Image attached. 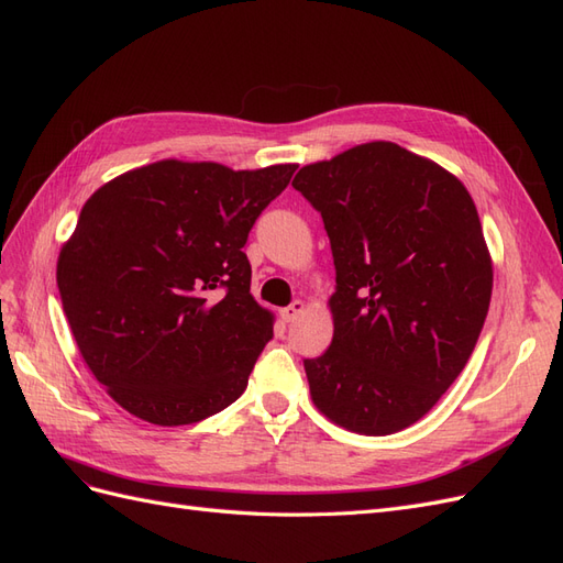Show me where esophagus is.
Masks as SVG:
<instances>
[{"mask_svg": "<svg viewBox=\"0 0 563 563\" xmlns=\"http://www.w3.org/2000/svg\"><path fill=\"white\" fill-rule=\"evenodd\" d=\"M303 307H307V303H303L301 299H295V301L290 303V307L283 309V318L287 320V323H292V320L299 318V313L303 311Z\"/></svg>", "mask_w": 563, "mask_h": 563, "instance_id": "obj_1", "label": "esophagus"}]
</instances>
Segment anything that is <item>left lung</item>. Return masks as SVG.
<instances>
[{"label": "left lung", "mask_w": 563, "mask_h": 563, "mask_svg": "<svg viewBox=\"0 0 563 563\" xmlns=\"http://www.w3.org/2000/svg\"><path fill=\"white\" fill-rule=\"evenodd\" d=\"M334 260V334L303 358L332 422L387 437L427 415L467 365L493 290L474 200L453 174L389 141L301 167Z\"/></svg>", "instance_id": "8db88e82"}]
</instances>
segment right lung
I'll return each instance as SVG.
<instances>
[{
    "label": "right lung",
    "instance_id": "add662e5",
    "mask_svg": "<svg viewBox=\"0 0 563 563\" xmlns=\"http://www.w3.org/2000/svg\"><path fill=\"white\" fill-rule=\"evenodd\" d=\"M295 169L163 159L85 202L56 283L79 353L126 412L192 424L245 391L273 316L243 247Z\"/></svg>",
    "mask_w": 563,
    "mask_h": 563
}]
</instances>
